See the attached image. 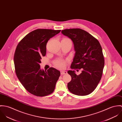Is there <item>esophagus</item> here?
<instances>
[{"mask_svg": "<svg viewBox=\"0 0 122 122\" xmlns=\"http://www.w3.org/2000/svg\"><path fill=\"white\" fill-rule=\"evenodd\" d=\"M66 73H67V72L66 71H61V75H63Z\"/></svg>", "mask_w": 122, "mask_h": 122, "instance_id": "obj_1", "label": "esophagus"}]
</instances>
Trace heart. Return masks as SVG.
Returning a JSON list of instances; mask_svg holds the SVG:
<instances>
[{
	"instance_id": "heart-1",
	"label": "heart",
	"mask_w": 122,
	"mask_h": 122,
	"mask_svg": "<svg viewBox=\"0 0 122 122\" xmlns=\"http://www.w3.org/2000/svg\"><path fill=\"white\" fill-rule=\"evenodd\" d=\"M66 39H68V38H66ZM54 65L57 68H63L65 66V62L61 59H58L55 62Z\"/></svg>"
}]
</instances>
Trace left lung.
<instances>
[{
  "mask_svg": "<svg viewBox=\"0 0 122 122\" xmlns=\"http://www.w3.org/2000/svg\"><path fill=\"white\" fill-rule=\"evenodd\" d=\"M61 32L74 44L75 54L71 68L82 70V72L78 75L74 71H68L71 77V80L68 83V89L74 95H89L98 85L104 66L100 43L91 34L81 28L66 29Z\"/></svg>",
  "mask_w": 122,
  "mask_h": 122,
  "instance_id": "8db88e82",
  "label": "left lung"
}]
</instances>
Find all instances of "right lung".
<instances>
[{"instance_id": "1", "label": "right lung", "mask_w": 122, "mask_h": 122, "mask_svg": "<svg viewBox=\"0 0 122 122\" xmlns=\"http://www.w3.org/2000/svg\"><path fill=\"white\" fill-rule=\"evenodd\" d=\"M61 30L37 29L27 35L18 43L14 55L16 74L27 91L36 96H45L54 91L60 75L59 71L50 68L41 70L40 63L46 52L49 40Z\"/></svg>"}]
</instances>
